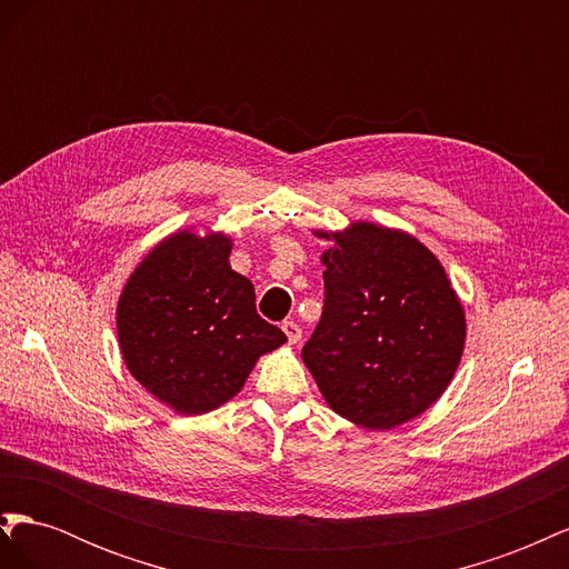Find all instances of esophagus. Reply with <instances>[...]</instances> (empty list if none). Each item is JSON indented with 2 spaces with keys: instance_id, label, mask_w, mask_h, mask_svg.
<instances>
[{
  "instance_id": "obj_1",
  "label": "esophagus",
  "mask_w": 569,
  "mask_h": 569,
  "mask_svg": "<svg viewBox=\"0 0 569 569\" xmlns=\"http://www.w3.org/2000/svg\"><path fill=\"white\" fill-rule=\"evenodd\" d=\"M282 332L287 335L289 343L301 341V325H297L295 320H284V322H282Z\"/></svg>"
}]
</instances>
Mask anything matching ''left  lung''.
I'll use <instances>...</instances> for the list:
<instances>
[{"label":"left lung","instance_id":"left-lung-1","mask_svg":"<svg viewBox=\"0 0 569 569\" xmlns=\"http://www.w3.org/2000/svg\"><path fill=\"white\" fill-rule=\"evenodd\" d=\"M322 253V316L301 351L335 412L391 429L432 406L460 363L465 316L418 239L356 222Z\"/></svg>","mask_w":569,"mask_h":569}]
</instances>
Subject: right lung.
Listing matches in <instances>:
<instances>
[{
	"instance_id": "right-lung-1",
	"label": "right lung",
	"mask_w": 569,
	"mask_h": 569,
	"mask_svg": "<svg viewBox=\"0 0 569 569\" xmlns=\"http://www.w3.org/2000/svg\"><path fill=\"white\" fill-rule=\"evenodd\" d=\"M228 258L226 234L178 232L144 258L118 301L128 370L182 416L230 401L258 356L287 341L256 313L253 284Z\"/></svg>"
}]
</instances>
